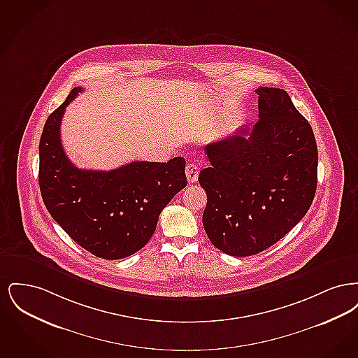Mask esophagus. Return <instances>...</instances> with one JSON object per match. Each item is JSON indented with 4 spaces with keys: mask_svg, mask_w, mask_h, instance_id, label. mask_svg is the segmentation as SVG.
<instances>
[{
    "mask_svg": "<svg viewBox=\"0 0 358 358\" xmlns=\"http://www.w3.org/2000/svg\"><path fill=\"white\" fill-rule=\"evenodd\" d=\"M185 173H187V182L189 184H194L197 181V178H199V166L196 164H193V162H189L187 165Z\"/></svg>",
    "mask_w": 358,
    "mask_h": 358,
    "instance_id": "34e87169",
    "label": "esophagus"
}]
</instances>
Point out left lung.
Segmentation results:
<instances>
[{
  "mask_svg": "<svg viewBox=\"0 0 358 358\" xmlns=\"http://www.w3.org/2000/svg\"><path fill=\"white\" fill-rule=\"evenodd\" d=\"M259 120L205 146L203 225L227 255H256L302 220L317 189L313 129L282 88L259 87Z\"/></svg>",
  "mask_w": 358,
  "mask_h": 358,
  "instance_id": "1",
  "label": "left lung"
}]
</instances>
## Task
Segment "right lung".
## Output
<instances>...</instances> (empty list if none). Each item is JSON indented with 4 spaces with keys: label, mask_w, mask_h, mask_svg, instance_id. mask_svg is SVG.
Wrapping results in <instances>:
<instances>
[{
    "label": "right lung",
    "mask_w": 358,
    "mask_h": 358,
    "mask_svg": "<svg viewBox=\"0 0 358 358\" xmlns=\"http://www.w3.org/2000/svg\"><path fill=\"white\" fill-rule=\"evenodd\" d=\"M75 87L44 124L38 184L43 201L75 243L92 255L117 260L136 254L153 236L159 213L187 187L185 159L136 161L114 171L76 168L64 153L60 124Z\"/></svg>",
    "instance_id": "1"
}]
</instances>
